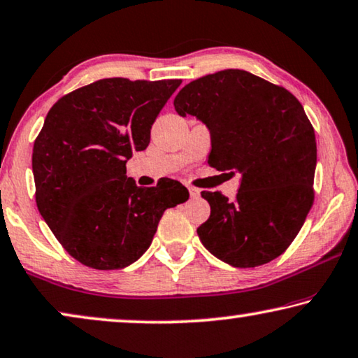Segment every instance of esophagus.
<instances>
[{
    "mask_svg": "<svg viewBox=\"0 0 358 358\" xmlns=\"http://www.w3.org/2000/svg\"><path fill=\"white\" fill-rule=\"evenodd\" d=\"M188 191H189L191 198H198V196H199V189H198V188H193V186H188Z\"/></svg>",
    "mask_w": 358,
    "mask_h": 358,
    "instance_id": "1",
    "label": "esophagus"
}]
</instances>
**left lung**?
<instances>
[{
    "label": "left lung",
    "instance_id": "1",
    "mask_svg": "<svg viewBox=\"0 0 358 358\" xmlns=\"http://www.w3.org/2000/svg\"><path fill=\"white\" fill-rule=\"evenodd\" d=\"M210 133L209 165L241 173L234 201L203 191L210 215L198 227L203 245L234 268L280 256L313 206L316 139L289 90L243 69H225L186 84L173 100Z\"/></svg>",
    "mask_w": 358,
    "mask_h": 358
}]
</instances>
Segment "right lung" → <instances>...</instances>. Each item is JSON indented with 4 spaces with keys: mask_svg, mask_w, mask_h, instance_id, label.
I'll return each mask as SVG.
<instances>
[{
    "mask_svg": "<svg viewBox=\"0 0 358 358\" xmlns=\"http://www.w3.org/2000/svg\"><path fill=\"white\" fill-rule=\"evenodd\" d=\"M180 79H100L50 108L34 143L35 201L63 248L89 268L123 269L152 243L164 210L188 199L180 181L141 188L127 177L134 150Z\"/></svg>",
    "mask_w": 358,
    "mask_h": 358,
    "instance_id": "obj_1",
    "label": "right lung"
}]
</instances>
